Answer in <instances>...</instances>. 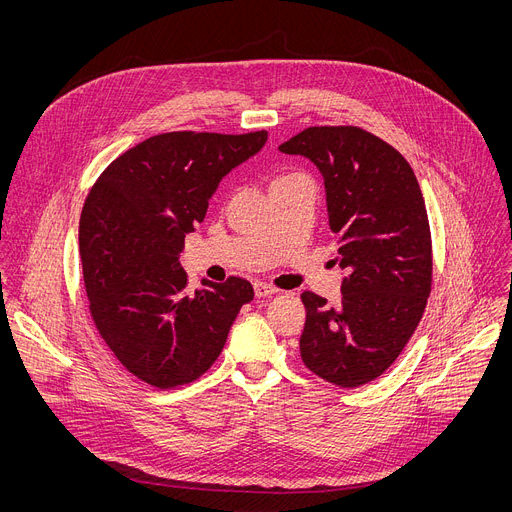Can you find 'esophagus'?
<instances>
[{
	"instance_id": "1",
	"label": "esophagus",
	"mask_w": 512,
	"mask_h": 512,
	"mask_svg": "<svg viewBox=\"0 0 512 512\" xmlns=\"http://www.w3.org/2000/svg\"><path fill=\"white\" fill-rule=\"evenodd\" d=\"M255 296L257 298H267V296H273V294H277V287L275 285H271V283H267V281H255Z\"/></svg>"
}]
</instances>
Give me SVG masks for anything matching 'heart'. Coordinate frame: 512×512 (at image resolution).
<instances>
[{"instance_id":"b5f03b06","label":"heart","mask_w":512,"mask_h":512,"mask_svg":"<svg viewBox=\"0 0 512 512\" xmlns=\"http://www.w3.org/2000/svg\"><path fill=\"white\" fill-rule=\"evenodd\" d=\"M289 176H294V174H285V176H277L271 184H275V182H281V180H285V178H289Z\"/></svg>"}]
</instances>
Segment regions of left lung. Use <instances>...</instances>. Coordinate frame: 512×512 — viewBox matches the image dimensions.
Masks as SVG:
<instances>
[{
    "label": "left lung",
    "instance_id": "left-lung-1",
    "mask_svg": "<svg viewBox=\"0 0 512 512\" xmlns=\"http://www.w3.org/2000/svg\"><path fill=\"white\" fill-rule=\"evenodd\" d=\"M279 150L310 158L322 172L338 265L348 271L336 308L314 291L302 294V360L332 385H367L401 354L431 291L421 188L393 145L356 125L308 127Z\"/></svg>",
    "mask_w": 512,
    "mask_h": 512
}]
</instances>
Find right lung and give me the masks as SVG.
Returning a JSON list of instances; mask_svg holds the SVG:
<instances>
[{
	"mask_svg": "<svg viewBox=\"0 0 512 512\" xmlns=\"http://www.w3.org/2000/svg\"><path fill=\"white\" fill-rule=\"evenodd\" d=\"M265 141L267 131L160 133L113 160L93 184L79 223L89 312L139 381L164 391L202 377L253 300V285L235 275L190 291L180 253L221 178Z\"/></svg>",
	"mask_w": 512,
	"mask_h": 512,
	"instance_id": "right-lung-1",
	"label": "right lung"
}]
</instances>
